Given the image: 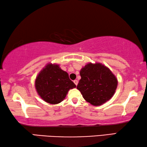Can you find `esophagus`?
Segmentation results:
<instances>
[{
  "label": "esophagus",
  "mask_w": 147,
  "mask_h": 147,
  "mask_svg": "<svg viewBox=\"0 0 147 147\" xmlns=\"http://www.w3.org/2000/svg\"><path fill=\"white\" fill-rule=\"evenodd\" d=\"M74 84H75L76 86H77L78 85V81L77 80H74Z\"/></svg>",
  "instance_id": "1"
}]
</instances>
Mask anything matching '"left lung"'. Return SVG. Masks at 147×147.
Listing matches in <instances>:
<instances>
[{
	"mask_svg": "<svg viewBox=\"0 0 147 147\" xmlns=\"http://www.w3.org/2000/svg\"><path fill=\"white\" fill-rule=\"evenodd\" d=\"M81 79L77 89L91 105L98 106L115 94L118 80L108 67L100 63H89L80 71Z\"/></svg>",
	"mask_w": 147,
	"mask_h": 147,
	"instance_id": "obj_1",
	"label": "left lung"
}]
</instances>
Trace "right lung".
<instances>
[{
  "instance_id": "right-lung-1",
  "label": "right lung",
  "mask_w": 147,
  "mask_h": 147,
  "mask_svg": "<svg viewBox=\"0 0 147 147\" xmlns=\"http://www.w3.org/2000/svg\"><path fill=\"white\" fill-rule=\"evenodd\" d=\"M35 88L39 96L46 102L57 104L63 101L76 85L69 74L57 63H48L39 72L35 80Z\"/></svg>"
}]
</instances>
